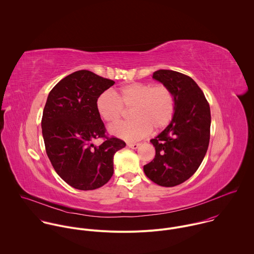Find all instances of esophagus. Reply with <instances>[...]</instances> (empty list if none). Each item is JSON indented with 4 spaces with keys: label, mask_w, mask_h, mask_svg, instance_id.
Here are the masks:
<instances>
[{
    "label": "esophagus",
    "mask_w": 254,
    "mask_h": 254,
    "mask_svg": "<svg viewBox=\"0 0 254 254\" xmlns=\"http://www.w3.org/2000/svg\"><path fill=\"white\" fill-rule=\"evenodd\" d=\"M140 144L138 143H127V146L130 148H138Z\"/></svg>",
    "instance_id": "obj_1"
}]
</instances>
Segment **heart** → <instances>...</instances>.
Wrapping results in <instances>:
<instances>
[{"label": "heart", "mask_w": 254, "mask_h": 254, "mask_svg": "<svg viewBox=\"0 0 254 254\" xmlns=\"http://www.w3.org/2000/svg\"><path fill=\"white\" fill-rule=\"evenodd\" d=\"M97 110L109 125L120 121L124 109H131L133 120L110 128V133L126 141H136L146 136L151 128L155 131L165 128L175 112V98L172 91L163 84L132 82L120 86L114 93L104 92L97 100Z\"/></svg>", "instance_id": "1"}]
</instances>
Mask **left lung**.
I'll list each match as a JSON object with an SVG mask.
<instances>
[{"instance_id": "1", "label": "left lung", "mask_w": 254, "mask_h": 254, "mask_svg": "<svg viewBox=\"0 0 254 254\" xmlns=\"http://www.w3.org/2000/svg\"><path fill=\"white\" fill-rule=\"evenodd\" d=\"M152 78L172 91L175 112L170 124L150 140L155 156L144 166V172L159 186L174 187L190 178L205 156L210 139V108L190 76L160 69Z\"/></svg>"}]
</instances>
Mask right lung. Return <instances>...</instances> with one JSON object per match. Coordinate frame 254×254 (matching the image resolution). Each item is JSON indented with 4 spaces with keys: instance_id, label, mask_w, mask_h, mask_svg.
Here are the masks:
<instances>
[{
    "instance_id": "obj_1",
    "label": "right lung",
    "mask_w": 254,
    "mask_h": 254,
    "mask_svg": "<svg viewBox=\"0 0 254 254\" xmlns=\"http://www.w3.org/2000/svg\"><path fill=\"white\" fill-rule=\"evenodd\" d=\"M115 82L89 70L62 79L50 92L42 117L47 155L59 176L81 190L103 187L113 174V155L124 141L107 136L98 98ZM99 137L104 143L97 147Z\"/></svg>"
}]
</instances>
